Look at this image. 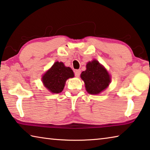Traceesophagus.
Listing matches in <instances>:
<instances>
[{
	"label": "esophagus",
	"instance_id": "esophagus-1",
	"mask_svg": "<svg viewBox=\"0 0 150 150\" xmlns=\"http://www.w3.org/2000/svg\"><path fill=\"white\" fill-rule=\"evenodd\" d=\"M80 74H81V70L80 69H77V70L75 71V77H79Z\"/></svg>",
	"mask_w": 150,
	"mask_h": 150
}]
</instances>
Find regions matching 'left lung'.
Instances as JSON below:
<instances>
[{"label": "left lung", "instance_id": "left-lung-1", "mask_svg": "<svg viewBox=\"0 0 150 150\" xmlns=\"http://www.w3.org/2000/svg\"><path fill=\"white\" fill-rule=\"evenodd\" d=\"M81 77L84 81L87 92L97 95L108 87L110 77L105 68L96 60L87 64V69L81 73Z\"/></svg>", "mask_w": 150, "mask_h": 150}]
</instances>
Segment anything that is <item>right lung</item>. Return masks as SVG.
<instances>
[{
  "mask_svg": "<svg viewBox=\"0 0 150 150\" xmlns=\"http://www.w3.org/2000/svg\"><path fill=\"white\" fill-rule=\"evenodd\" d=\"M73 77L74 73L70 67H65L62 62H57L43 76L42 81L50 92L59 93L65 87L66 80Z\"/></svg>",
  "mask_w": 150,
  "mask_h": 150,
  "instance_id": "1",
  "label": "right lung"
}]
</instances>
